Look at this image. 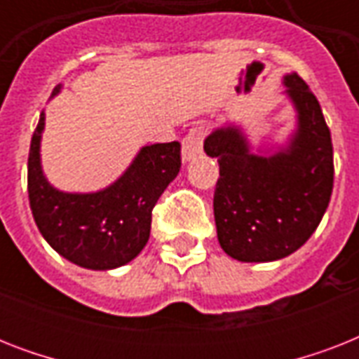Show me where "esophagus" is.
<instances>
[{"instance_id": "obj_1", "label": "esophagus", "mask_w": 359, "mask_h": 359, "mask_svg": "<svg viewBox=\"0 0 359 359\" xmlns=\"http://www.w3.org/2000/svg\"><path fill=\"white\" fill-rule=\"evenodd\" d=\"M203 137H205V128L203 126H194L190 128V132L184 135V140H182V160L188 162L191 158L199 154L203 149Z\"/></svg>"}]
</instances>
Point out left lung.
<instances>
[{
	"label": "left lung",
	"instance_id": "1",
	"mask_svg": "<svg viewBox=\"0 0 359 359\" xmlns=\"http://www.w3.org/2000/svg\"><path fill=\"white\" fill-rule=\"evenodd\" d=\"M296 130L276 151H251L236 124L212 130L205 152L218 158L214 219L222 250L242 262H270L306 244L328 208L334 147L317 97L296 72L283 76Z\"/></svg>",
	"mask_w": 359,
	"mask_h": 359
}]
</instances>
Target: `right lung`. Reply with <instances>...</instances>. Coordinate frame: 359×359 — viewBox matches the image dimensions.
I'll return each instance as SVG.
<instances>
[{"label":"right lung","mask_w":359,"mask_h":359,"mask_svg":"<svg viewBox=\"0 0 359 359\" xmlns=\"http://www.w3.org/2000/svg\"><path fill=\"white\" fill-rule=\"evenodd\" d=\"M61 91L53 89L52 97ZM44 111L31 137L27 191L35 224L67 261L114 270L140 255L151 235L152 208L180 171V143L141 147L128 169L104 190L70 194L53 188L41 163Z\"/></svg>","instance_id":"obj_1"}]
</instances>
